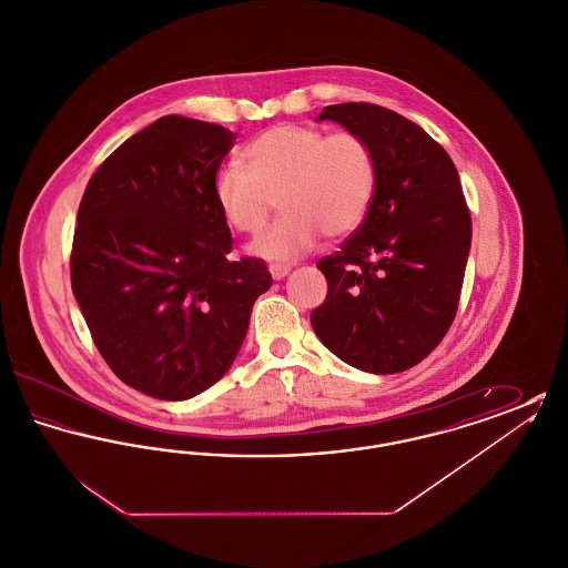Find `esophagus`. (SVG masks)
Instances as JSON below:
<instances>
[{
  "instance_id": "esophagus-1",
  "label": "esophagus",
  "mask_w": 568,
  "mask_h": 568,
  "mask_svg": "<svg viewBox=\"0 0 568 568\" xmlns=\"http://www.w3.org/2000/svg\"><path fill=\"white\" fill-rule=\"evenodd\" d=\"M268 271H271L272 278H274V281H281V278H285V276L290 274L292 268H290V266H285V264H271V268H268Z\"/></svg>"
}]
</instances>
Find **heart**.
<instances>
[{
    "label": "heart",
    "instance_id": "b5f03b06",
    "mask_svg": "<svg viewBox=\"0 0 568 568\" xmlns=\"http://www.w3.org/2000/svg\"><path fill=\"white\" fill-rule=\"evenodd\" d=\"M246 166L216 170L213 197L223 219L257 234L278 197L285 215L251 244L257 257L290 262L317 246L322 234L345 239L368 215L377 187L371 144L355 132L283 123L244 149Z\"/></svg>",
    "mask_w": 568,
    "mask_h": 568
}]
</instances>
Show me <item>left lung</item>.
<instances>
[{"mask_svg":"<svg viewBox=\"0 0 568 568\" xmlns=\"http://www.w3.org/2000/svg\"><path fill=\"white\" fill-rule=\"evenodd\" d=\"M375 155L377 187L364 223L317 268L327 296L311 324L353 368L394 375L443 341L458 311L470 251V213L447 151L394 110L366 102L325 106Z\"/></svg>","mask_w":568,"mask_h":568,"instance_id":"obj_1","label":"left lung"}]
</instances>
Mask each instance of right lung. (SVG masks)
Here are the masks:
<instances>
[{"label": "right lung", "mask_w": 568, "mask_h": 568, "mask_svg": "<svg viewBox=\"0 0 568 568\" xmlns=\"http://www.w3.org/2000/svg\"><path fill=\"white\" fill-rule=\"evenodd\" d=\"M236 134L168 114L128 138L91 176L72 244V292L112 373L160 400H187L241 352L272 276L230 262L213 179Z\"/></svg>", "instance_id": "obj_1"}]
</instances>
